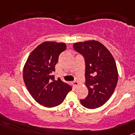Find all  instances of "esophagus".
<instances>
[{"label": "esophagus", "mask_w": 135, "mask_h": 135, "mask_svg": "<svg viewBox=\"0 0 135 135\" xmlns=\"http://www.w3.org/2000/svg\"><path fill=\"white\" fill-rule=\"evenodd\" d=\"M73 84H74V86H78V80H74V82H73Z\"/></svg>", "instance_id": "esophagus-1"}]
</instances>
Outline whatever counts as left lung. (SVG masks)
<instances>
[{
    "label": "left lung",
    "mask_w": 135,
    "mask_h": 135,
    "mask_svg": "<svg viewBox=\"0 0 135 135\" xmlns=\"http://www.w3.org/2000/svg\"><path fill=\"white\" fill-rule=\"evenodd\" d=\"M74 49L85 61V83L89 94L82 105L95 109L105 103L114 93L118 82V70L114 57L104 45L97 41L74 44Z\"/></svg>",
    "instance_id": "1"
}]
</instances>
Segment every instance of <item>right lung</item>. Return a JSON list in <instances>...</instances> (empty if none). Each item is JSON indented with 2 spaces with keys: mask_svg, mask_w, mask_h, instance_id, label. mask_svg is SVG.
Wrapping results in <instances>:
<instances>
[{
  "mask_svg": "<svg viewBox=\"0 0 135 135\" xmlns=\"http://www.w3.org/2000/svg\"><path fill=\"white\" fill-rule=\"evenodd\" d=\"M65 43L45 42L32 51L23 68V80L32 97L47 108L59 105L71 90L54 72L59 56L66 49Z\"/></svg>",
  "mask_w": 135,
  "mask_h": 135,
  "instance_id": "obj_1",
  "label": "right lung"
}]
</instances>
